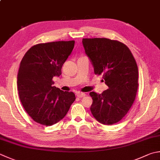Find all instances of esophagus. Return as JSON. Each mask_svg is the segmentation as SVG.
I'll return each mask as SVG.
<instances>
[{
    "instance_id": "obj_1",
    "label": "esophagus",
    "mask_w": 160,
    "mask_h": 160,
    "mask_svg": "<svg viewBox=\"0 0 160 160\" xmlns=\"http://www.w3.org/2000/svg\"><path fill=\"white\" fill-rule=\"evenodd\" d=\"M77 95L78 98H81L84 97V96H86V94H85V93H83V92H79V93H77Z\"/></svg>"
}]
</instances>
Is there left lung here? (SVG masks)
Wrapping results in <instances>:
<instances>
[{
  "mask_svg": "<svg viewBox=\"0 0 160 160\" xmlns=\"http://www.w3.org/2000/svg\"><path fill=\"white\" fill-rule=\"evenodd\" d=\"M85 52L95 74H102L108 89L102 94L90 92V111L99 122L113 125L130 109L138 89V67L125 44L107 38H83Z\"/></svg>",
  "mask_w": 160,
  "mask_h": 160,
  "instance_id": "left-lung-1",
  "label": "left lung"
}]
</instances>
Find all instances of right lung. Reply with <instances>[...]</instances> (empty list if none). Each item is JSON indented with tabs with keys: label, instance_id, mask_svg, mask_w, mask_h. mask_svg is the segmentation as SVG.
<instances>
[{
	"label": "right lung",
	"instance_id": "obj_1",
	"mask_svg": "<svg viewBox=\"0 0 160 160\" xmlns=\"http://www.w3.org/2000/svg\"><path fill=\"white\" fill-rule=\"evenodd\" d=\"M74 41H58L32 46L20 63L17 88L22 104L36 122L51 126L62 120L74 102L72 92L53 86V77L61 74Z\"/></svg>",
	"mask_w": 160,
	"mask_h": 160
}]
</instances>
